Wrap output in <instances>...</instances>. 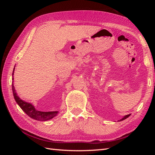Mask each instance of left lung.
Returning a JSON list of instances; mask_svg holds the SVG:
<instances>
[{
  "mask_svg": "<svg viewBox=\"0 0 155 155\" xmlns=\"http://www.w3.org/2000/svg\"><path fill=\"white\" fill-rule=\"evenodd\" d=\"M130 114H127V115H126V116H124L123 118H122V119H120V121H121V120H124V119H126V118H127L128 117H130Z\"/></svg>",
  "mask_w": 155,
  "mask_h": 155,
  "instance_id": "obj_1",
  "label": "left lung"
}]
</instances>
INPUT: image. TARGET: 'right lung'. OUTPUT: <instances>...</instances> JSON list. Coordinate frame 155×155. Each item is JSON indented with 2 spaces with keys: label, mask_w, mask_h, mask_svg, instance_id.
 <instances>
[{
  "label": "right lung",
  "mask_w": 155,
  "mask_h": 155,
  "mask_svg": "<svg viewBox=\"0 0 155 155\" xmlns=\"http://www.w3.org/2000/svg\"><path fill=\"white\" fill-rule=\"evenodd\" d=\"M13 72H14V71H13ZM13 74H14V72L12 73V76ZM12 80H13V78H12ZM12 92H13V96H14L16 102L19 105V107L22 108V110L31 118L37 120L45 121V120H50L51 118L54 117L55 116H57V114H58V111H52V112L39 111V110H36V108L32 104L27 103V102L21 99V98L18 97V96H17V94L16 93L14 84H13V82L12 84Z\"/></svg>",
  "instance_id": "right-lung-1"
}]
</instances>
